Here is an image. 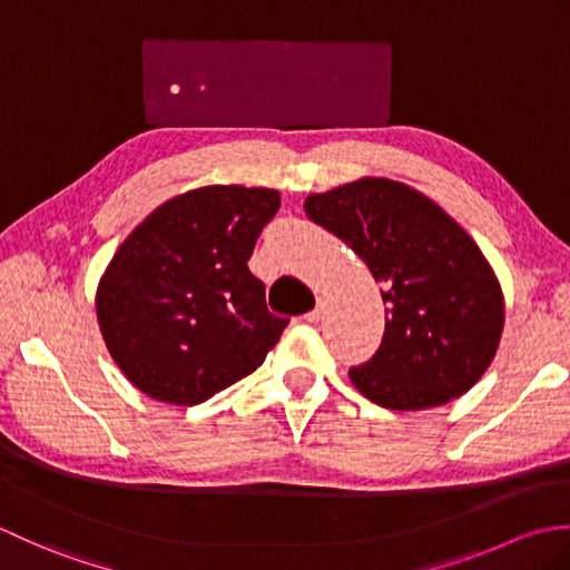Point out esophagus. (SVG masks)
<instances>
[{
    "label": "esophagus",
    "mask_w": 570,
    "mask_h": 570,
    "mask_svg": "<svg viewBox=\"0 0 570 570\" xmlns=\"http://www.w3.org/2000/svg\"><path fill=\"white\" fill-rule=\"evenodd\" d=\"M323 301H318V306L316 308H313V311H308L306 313V316H304V321H308V323H318L321 318H323Z\"/></svg>",
    "instance_id": "obj_1"
}]
</instances>
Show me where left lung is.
I'll return each mask as SVG.
<instances>
[{
  "label": "left lung",
  "mask_w": 570,
  "mask_h": 570,
  "mask_svg": "<svg viewBox=\"0 0 570 570\" xmlns=\"http://www.w3.org/2000/svg\"><path fill=\"white\" fill-rule=\"evenodd\" d=\"M304 210L341 237L382 284V345L350 382L396 411L448 404L498 353L504 296L485 254L441 205L390 178L313 193Z\"/></svg>",
  "instance_id": "obj_1"
}]
</instances>
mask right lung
Returning a JSON list of instances; mask_svg holds the SVG:
<instances>
[{
	"label": "right lung",
	"mask_w": 570,
	"mask_h": 570,
	"mask_svg": "<svg viewBox=\"0 0 570 570\" xmlns=\"http://www.w3.org/2000/svg\"><path fill=\"white\" fill-rule=\"evenodd\" d=\"M282 198L272 188L205 186L131 229L100 278L98 323L139 392L193 406L257 370L288 318L266 308L252 249Z\"/></svg>",
	"instance_id": "1"
}]
</instances>
